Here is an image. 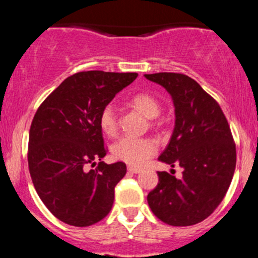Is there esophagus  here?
<instances>
[{
	"mask_svg": "<svg viewBox=\"0 0 258 258\" xmlns=\"http://www.w3.org/2000/svg\"><path fill=\"white\" fill-rule=\"evenodd\" d=\"M127 170H128V172H131V173H140V172H141V168L132 167V166H128V167H127Z\"/></svg>",
	"mask_w": 258,
	"mask_h": 258,
	"instance_id": "34e87169",
	"label": "esophagus"
}]
</instances>
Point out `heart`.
<instances>
[{
  "instance_id": "b5f03b06",
  "label": "heart",
  "mask_w": 258,
  "mask_h": 258,
  "mask_svg": "<svg viewBox=\"0 0 258 258\" xmlns=\"http://www.w3.org/2000/svg\"><path fill=\"white\" fill-rule=\"evenodd\" d=\"M131 103L148 118L160 114V102L148 93H136L131 97ZM98 124L105 135L112 137L118 131V116L113 103H106L98 114ZM157 151L155 140L148 137L123 136L112 145L111 152L116 160L131 166H141Z\"/></svg>"
}]
</instances>
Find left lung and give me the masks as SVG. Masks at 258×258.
<instances>
[{
	"label": "left lung",
	"instance_id": "1",
	"mask_svg": "<svg viewBox=\"0 0 258 258\" xmlns=\"http://www.w3.org/2000/svg\"><path fill=\"white\" fill-rule=\"evenodd\" d=\"M172 96L176 122L158 160L182 167V177L158 171L148 194L153 215L171 226H192L222 202L236 167V145L217 101L191 77L175 72L145 75Z\"/></svg>",
	"mask_w": 258,
	"mask_h": 258
}]
</instances>
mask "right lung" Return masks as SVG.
<instances>
[{
  "instance_id": "obj_1",
  "label": "right lung",
  "mask_w": 258,
  "mask_h": 258,
  "mask_svg": "<svg viewBox=\"0 0 258 258\" xmlns=\"http://www.w3.org/2000/svg\"><path fill=\"white\" fill-rule=\"evenodd\" d=\"M136 72L83 71L67 77L38 107L28 139V170L37 195L49 212L67 225L87 227L108 215L114 187L126 165H107L101 108ZM96 160L98 167L87 170Z\"/></svg>"
}]
</instances>
